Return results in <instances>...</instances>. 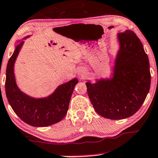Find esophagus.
<instances>
[{"label":"esophagus","mask_w":158,"mask_h":158,"mask_svg":"<svg viewBox=\"0 0 158 158\" xmlns=\"http://www.w3.org/2000/svg\"><path fill=\"white\" fill-rule=\"evenodd\" d=\"M79 76L80 77H83L84 76H85V73L84 72H80V73H79Z\"/></svg>","instance_id":"34e87169"}]
</instances>
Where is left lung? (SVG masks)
Returning a JSON list of instances; mask_svg holds the SVG:
<instances>
[{"mask_svg": "<svg viewBox=\"0 0 158 158\" xmlns=\"http://www.w3.org/2000/svg\"><path fill=\"white\" fill-rule=\"evenodd\" d=\"M119 50L111 79L86 82L94 109L110 119H125L134 114L149 91V62L140 39L132 31L118 33Z\"/></svg>", "mask_w": 158, "mask_h": 158, "instance_id": "8db88e82", "label": "left lung"}]
</instances>
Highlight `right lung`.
Listing matches in <instances>:
<instances>
[{"mask_svg": "<svg viewBox=\"0 0 158 158\" xmlns=\"http://www.w3.org/2000/svg\"><path fill=\"white\" fill-rule=\"evenodd\" d=\"M23 43L21 41L16 47L8 62L5 82L8 101L16 114L25 123L34 127L49 126L61 121L66 115L78 79L74 78L60 85L51 95L44 98L36 99L25 95L17 87L14 73L15 62Z\"/></svg>", "mask_w": 158, "mask_h": 158, "instance_id": "right-lung-1", "label": "right lung"}]
</instances>
